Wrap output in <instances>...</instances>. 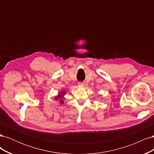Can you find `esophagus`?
<instances>
[{
	"label": "esophagus",
	"instance_id": "esophagus-1",
	"mask_svg": "<svg viewBox=\"0 0 154 154\" xmlns=\"http://www.w3.org/2000/svg\"><path fill=\"white\" fill-rule=\"evenodd\" d=\"M78 86L79 87H83V86H84V83H82V82H78Z\"/></svg>",
	"mask_w": 154,
	"mask_h": 154
}]
</instances>
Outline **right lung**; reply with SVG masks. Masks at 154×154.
<instances>
[{
	"instance_id": "right-lung-1",
	"label": "right lung",
	"mask_w": 154,
	"mask_h": 154,
	"mask_svg": "<svg viewBox=\"0 0 154 154\" xmlns=\"http://www.w3.org/2000/svg\"><path fill=\"white\" fill-rule=\"evenodd\" d=\"M66 91H63L59 92L58 96L54 97V100L56 101H59L60 104H63V100H65V97H63V96L66 94ZM62 97H63V99L62 98Z\"/></svg>"
}]
</instances>
